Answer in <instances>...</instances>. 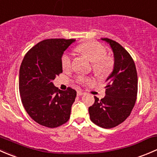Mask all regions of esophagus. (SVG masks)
<instances>
[{"mask_svg": "<svg viewBox=\"0 0 157 157\" xmlns=\"http://www.w3.org/2000/svg\"><path fill=\"white\" fill-rule=\"evenodd\" d=\"M84 93L82 91H81V90H78V92H77V95L78 96H82V95H83Z\"/></svg>", "mask_w": 157, "mask_h": 157, "instance_id": "esophagus-1", "label": "esophagus"}]
</instances>
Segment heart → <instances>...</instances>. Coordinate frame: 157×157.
I'll use <instances>...</instances> for the list:
<instances>
[{"mask_svg": "<svg viewBox=\"0 0 157 157\" xmlns=\"http://www.w3.org/2000/svg\"><path fill=\"white\" fill-rule=\"evenodd\" d=\"M77 51L86 56L92 63V69L98 76L107 75L113 67V59L106 56V49L101 44L96 41L84 43L79 45ZM61 64L63 70L68 71L72 67V59L69 54H64L61 59ZM77 82L79 84L91 82V79L83 76H78Z\"/></svg>", "mask_w": 157, "mask_h": 157, "instance_id": "1", "label": "heart"}]
</instances>
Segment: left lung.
Instances as JSON below:
<instances>
[{
	"mask_svg": "<svg viewBox=\"0 0 157 157\" xmlns=\"http://www.w3.org/2000/svg\"><path fill=\"white\" fill-rule=\"evenodd\" d=\"M109 44L113 53L114 65L106 80V95L88 108L91 122L103 128H111L123 122L130 115L136 101L138 75L135 62L119 43L101 38Z\"/></svg>",
	"mask_w": 157,
	"mask_h": 157,
	"instance_id": "obj_1",
	"label": "left lung"
}]
</instances>
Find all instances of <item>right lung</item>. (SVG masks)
Masks as SVG:
<instances>
[{"instance_id": "1", "label": "right lung", "mask_w": 157, "mask_h": 157, "mask_svg": "<svg viewBox=\"0 0 157 157\" xmlns=\"http://www.w3.org/2000/svg\"><path fill=\"white\" fill-rule=\"evenodd\" d=\"M75 39L44 40L25 55L19 69V93L27 113L34 121L48 128L69 120L76 91L58 90L53 80L63 72L61 59Z\"/></svg>"}]
</instances>
